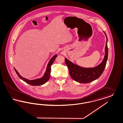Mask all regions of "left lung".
Returning a JSON list of instances; mask_svg holds the SVG:
<instances>
[{"label": "left lung", "instance_id": "obj_1", "mask_svg": "<svg viewBox=\"0 0 123 123\" xmlns=\"http://www.w3.org/2000/svg\"><path fill=\"white\" fill-rule=\"evenodd\" d=\"M105 34L106 41L105 48V55L102 61L96 66L90 68H85L80 66L71 62L67 58H65V64L67 65L69 73L71 78L76 82L81 83H87L92 82L98 79L101 75L105 68L106 62L108 59L107 37L105 32Z\"/></svg>", "mask_w": 123, "mask_h": 123}]
</instances>
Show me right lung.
Listing matches in <instances>:
<instances>
[{"label": "right lung", "mask_w": 123, "mask_h": 123, "mask_svg": "<svg viewBox=\"0 0 123 123\" xmlns=\"http://www.w3.org/2000/svg\"><path fill=\"white\" fill-rule=\"evenodd\" d=\"M57 57V54H55L49 60L48 64L47 65L46 71L44 73V75L42 76L41 78L35 79L32 80H29L27 78H25L24 77H23V76H21L20 75V74L19 73V72H18V70H17L15 68H14V69H15V71H16L17 74L18 75V77L21 79H22L24 82H26V83L29 84L31 85H32V86H40V85H43L44 83H45L49 79L50 75H51V65L53 64L54 61L55 60V59Z\"/></svg>", "instance_id": "obj_1"}]
</instances>
